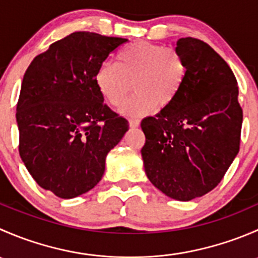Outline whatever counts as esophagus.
<instances>
[{"instance_id": "obj_1", "label": "esophagus", "mask_w": 258, "mask_h": 258, "mask_svg": "<svg viewBox=\"0 0 258 258\" xmlns=\"http://www.w3.org/2000/svg\"><path fill=\"white\" fill-rule=\"evenodd\" d=\"M140 126V119L137 118H130V127L132 128H136V127Z\"/></svg>"}]
</instances>
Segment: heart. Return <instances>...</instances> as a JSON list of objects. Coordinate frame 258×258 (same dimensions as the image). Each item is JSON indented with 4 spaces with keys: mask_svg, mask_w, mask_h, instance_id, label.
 I'll return each instance as SVG.
<instances>
[{
    "mask_svg": "<svg viewBox=\"0 0 258 258\" xmlns=\"http://www.w3.org/2000/svg\"><path fill=\"white\" fill-rule=\"evenodd\" d=\"M116 63L98 67L95 83L98 92L114 107L123 105L134 80V96L123 111L132 116L150 113L160 105L170 106L187 77V63L178 49L137 41L117 53Z\"/></svg>",
    "mask_w": 258,
    "mask_h": 258,
    "instance_id": "obj_1",
    "label": "heart"
}]
</instances>
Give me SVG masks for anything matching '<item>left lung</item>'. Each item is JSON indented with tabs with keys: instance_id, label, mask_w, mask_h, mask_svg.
<instances>
[{
	"instance_id": "1",
	"label": "left lung",
	"mask_w": 258,
	"mask_h": 258,
	"mask_svg": "<svg viewBox=\"0 0 258 258\" xmlns=\"http://www.w3.org/2000/svg\"><path fill=\"white\" fill-rule=\"evenodd\" d=\"M187 77L176 100L141 128L146 175L166 196L191 201L212 191L240 150L242 108L237 80L211 46L179 38Z\"/></svg>"
}]
</instances>
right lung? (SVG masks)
<instances>
[{
    "instance_id": "right-lung-1",
    "label": "right lung",
    "mask_w": 258,
    "mask_h": 258,
    "mask_svg": "<svg viewBox=\"0 0 258 258\" xmlns=\"http://www.w3.org/2000/svg\"><path fill=\"white\" fill-rule=\"evenodd\" d=\"M124 42L74 32L36 56L23 76L18 151L33 179L59 199L93 188L107 153L128 131V121L103 103L95 83L98 67Z\"/></svg>"
}]
</instances>
